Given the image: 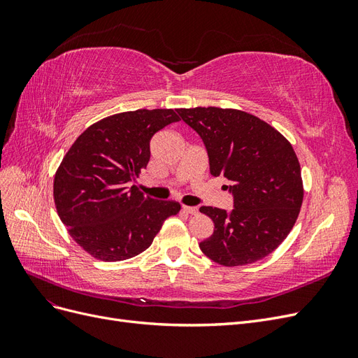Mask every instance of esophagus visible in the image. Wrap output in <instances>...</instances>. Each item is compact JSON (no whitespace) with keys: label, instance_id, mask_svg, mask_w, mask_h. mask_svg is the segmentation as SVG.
<instances>
[{"label":"esophagus","instance_id":"1","mask_svg":"<svg viewBox=\"0 0 358 358\" xmlns=\"http://www.w3.org/2000/svg\"><path fill=\"white\" fill-rule=\"evenodd\" d=\"M182 210L185 213H189V215H197V212H199L197 208H191V206H182Z\"/></svg>","mask_w":358,"mask_h":358}]
</instances>
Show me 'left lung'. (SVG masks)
I'll use <instances>...</instances> for the list:
<instances>
[{
    "label": "left lung",
    "mask_w": 358,
    "mask_h": 358,
    "mask_svg": "<svg viewBox=\"0 0 358 358\" xmlns=\"http://www.w3.org/2000/svg\"><path fill=\"white\" fill-rule=\"evenodd\" d=\"M201 137L210 175L224 176L233 194L231 212L201 206L215 224L200 243L212 262L225 267L263 259L285 241L303 201L297 155L288 140L262 119L236 109H178Z\"/></svg>",
    "instance_id": "obj_1"
}]
</instances>
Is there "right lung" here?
<instances>
[{
	"mask_svg": "<svg viewBox=\"0 0 358 358\" xmlns=\"http://www.w3.org/2000/svg\"><path fill=\"white\" fill-rule=\"evenodd\" d=\"M179 116L173 109H138L107 116L76 138L53 180L62 224L79 246L101 262H121L152 245L171 200L145 197L128 183L150 158V138Z\"/></svg>",
	"mask_w": 358,
	"mask_h": 358,
	"instance_id": "1",
	"label": "right lung"
}]
</instances>
